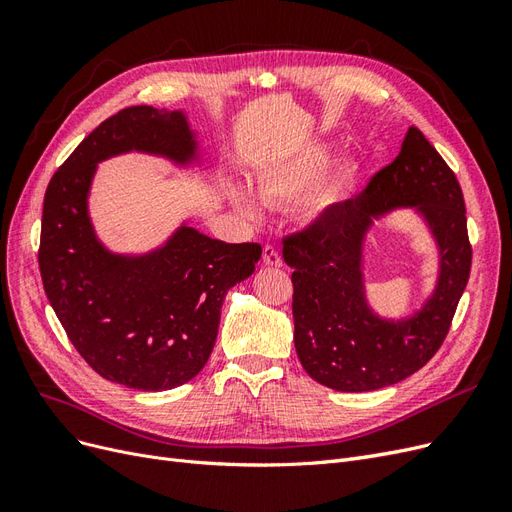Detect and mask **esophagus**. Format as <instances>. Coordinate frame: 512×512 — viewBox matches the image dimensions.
Masks as SVG:
<instances>
[{
    "instance_id": "1",
    "label": "esophagus",
    "mask_w": 512,
    "mask_h": 512,
    "mask_svg": "<svg viewBox=\"0 0 512 512\" xmlns=\"http://www.w3.org/2000/svg\"><path fill=\"white\" fill-rule=\"evenodd\" d=\"M262 262H265L267 267H282V256L273 245H265L262 247Z\"/></svg>"
}]
</instances>
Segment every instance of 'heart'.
Instances as JSON below:
<instances>
[{"label":"heart","mask_w":512,"mask_h":512,"mask_svg":"<svg viewBox=\"0 0 512 512\" xmlns=\"http://www.w3.org/2000/svg\"><path fill=\"white\" fill-rule=\"evenodd\" d=\"M333 151L335 145L331 141L316 138L265 162L254 175L260 198L269 205H288L299 197L297 213L301 220L318 222L327 218L348 196L356 179V164L350 160L337 162L327 173L319 175L329 164ZM230 200L250 218H256L260 211L252 192L241 183L230 188Z\"/></svg>","instance_id":"1"}]
</instances>
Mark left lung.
Listing matches in <instances>:
<instances>
[{
    "instance_id": "obj_1",
    "label": "left lung",
    "mask_w": 512,
    "mask_h": 512,
    "mask_svg": "<svg viewBox=\"0 0 512 512\" xmlns=\"http://www.w3.org/2000/svg\"><path fill=\"white\" fill-rule=\"evenodd\" d=\"M401 208L437 245V282L421 308L386 319L368 305L364 245L375 222ZM282 256L294 269V348L303 369L333 391L384 389L438 352L466 290L472 247L461 188L423 132L410 128L395 162L361 196L284 239Z\"/></svg>"
}]
</instances>
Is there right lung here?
Instances as JSON below:
<instances>
[{
	"mask_svg": "<svg viewBox=\"0 0 512 512\" xmlns=\"http://www.w3.org/2000/svg\"><path fill=\"white\" fill-rule=\"evenodd\" d=\"M205 170L203 145L183 108L128 106L61 164L44 194L40 275L79 354L106 380L168 391L209 361L226 292L247 280L258 243H224L183 220L147 252H113L91 222L98 164L126 153Z\"/></svg>",
	"mask_w": 512,
	"mask_h": 512,
	"instance_id": "obj_1",
	"label": "right lung"
}]
</instances>
